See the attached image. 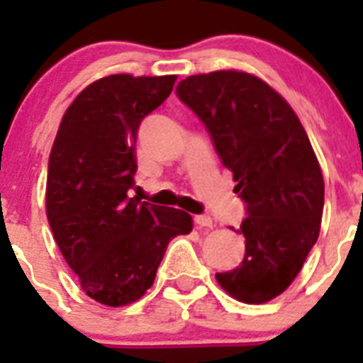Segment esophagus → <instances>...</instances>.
Listing matches in <instances>:
<instances>
[{
    "label": "esophagus",
    "instance_id": "34e87169",
    "mask_svg": "<svg viewBox=\"0 0 363 363\" xmlns=\"http://www.w3.org/2000/svg\"><path fill=\"white\" fill-rule=\"evenodd\" d=\"M194 223H196L200 229H209V227H213V218L200 214V216H194Z\"/></svg>",
    "mask_w": 363,
    "mask_h": 363
}]
</instances>
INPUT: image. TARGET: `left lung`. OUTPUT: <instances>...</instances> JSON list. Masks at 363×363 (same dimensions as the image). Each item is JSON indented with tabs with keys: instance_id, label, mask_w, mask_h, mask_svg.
Listing matches in <instances>:
<instances>
[{
	"instance_id": "obj_1",
	"label": "left lung",
	"mask_w": 363,
	"mask_h": 363,
	"mask_svg": "<svg viewBox=\"0 0 363 363\" xmlns=\"http://www.w3.org/2000/svg\"><path fill=\"white\" fill-rule=\"evenodd\" d=\"M176 94L205 125L245 203L236 230L245 256L218 272V284L245 303L272 300L293 284L320 234L323 176L307 133L291 105L252 74L189 76Z\"/></svg>"
}]
</instances>
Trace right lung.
Masks as SVG:
<instances>
[{"label":"right lung","instance_id":"1","mask_svg":"<svg viewBox=\"0 0 363 363\" xmlns=\"http://www.w3.org/2000/svg\"><path fill=\"white\" fill-rule=\"evenodd\" d=\"M174 82L112 74L91 83L67 108L50 150L47 218L54 240L82 289L104 306L140 300L169 242L192 230L191 214L127 196L138 129Z\"/></svg>","mask_w":363,"mask_h":363}]
</instances>
